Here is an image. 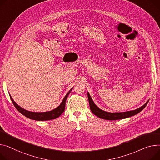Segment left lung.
Returning <instances> with one entry per match:
<instances>
[{"instance_id":"1","label":"left lung","mask_w":160,"mask_h":160,"mask_svg":"<svg viewBox=\"0 0 160 160\" xmlns=\"http://www.w3.org/2000/svg\"><path fill=\"white\" fill-rule=\"evenodd\" d=\"M88 96L90 109L92 111V112L94 115L99 117L100 118H102L104 120H121V119L126 118H128V117L134 116L138 114V112H140V111H142L145 108V106L148 103V102H147L143 106H142L141 108H138L136 110L131 111L123 112H105L104 111L101 110L94 104L91 97H90V94L89 92H88Z\"/></svg>"}]
</instances>
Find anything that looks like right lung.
Returning <instances> with one entry per match:
<instances>
[{
    "label": "right lung",
    "instance_id": "right-lung-1",
    "mask_svg": "<svg viewBox=\"0 0 160 160\" xmlns=\"http://www.w3.org/2000/svg\"><path fill=\"white\" fill-rule=\"evenodd\" d=\"M72 89V88L68 92V94L66 95L65 98H63L61 104L58 106V108H57L56 109H55L54 110H52V111H48V112H30V111H26V110L22 109V108H20V106H18L14 102V100H13V98H12L11 96H9V97H10V98H11V100H12L14 106L15 107V108L21 114H23L25 116H26L27 118H28L29 119H31V120H38V121L50 120L55 119V118H58V117H59L63 113V112L64 111L65 108H66V102L67 98H68L69 94L70 93V92L71 91Z\"/></svg>",
    "mask_w": 160,
    "mask_h": 160
}]
</instances>
